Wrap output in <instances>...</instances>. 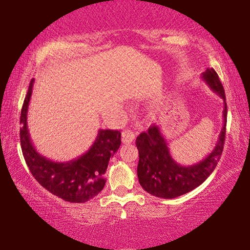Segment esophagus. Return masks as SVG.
<instances>
[{
	"mask_svg": "<svg viewBox=\"0 0 250 250\" xmlns=\"http://www.w3.org/2000/svg\"><path fill=\"white\" fill-rule=\"evenodd\" d=\"M121 139L124 143H130L135 139V133L132 130L125 129V130H124V132H122V134H121Z\"/></svg>",
	"mask_w": 250,
	"mask_h": 250,
	"instance_id": "obj_1",
	"label": "esophagus"
}]
</instances>
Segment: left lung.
Wrapping results in <instances>:
<instances>
[{"mask_svg":"<svg viewBox=\"0 0 250 250\" xmlns=\"http://www.w3.org/2000/svg\"><path fill=\"white\" fill-rule=\"evenodd\" d=\"M202 78L209 88L224 100V124L216 146L201 162L182 167L171 156L166 139L158 125H151L146 132L138 135V177L140 185L151 195L161 198H175L196 188L215 170L224 149L227 122V104L224 87L213 68H207Z\"/></svg>","mask_w":250,"mask_h":250,"instance_id":"left-lung-1","label":"left lung"}]
</instances>
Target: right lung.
I'll return each instance as SVG.
<instances>
[{
	"mask_svg": "<svg viewBox=\"0 0 250 250\" xmlns=\"http://www.w3.org/2000/svg\"><path fill=\"white\" fill-rule=\"evenodd\" d=\"M34 79L21 111V146L29 171L39 183L66 202L84 203L101 192L105 184L104 173L110 158L121 145V133L116 130H99L94 145L86 153L67 162H54L41 155L32 145L27 129V110Z\"/></svg>",
	"mask_w": 250,
	"mask_h": 250,
	"instance_id": "add662e5",
	"label": "right lung"
}]
</instances>
